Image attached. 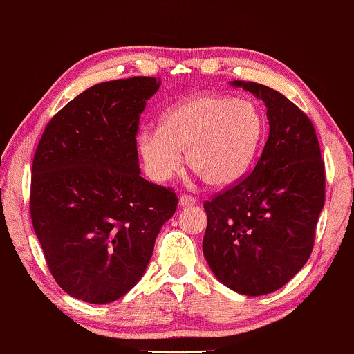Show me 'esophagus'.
Instances as JSON below:
<instances>
[{
  "label": "esophagus",
  "mask_w": 354,
  "mask_h": 354,
  "mask_svg": "<svg viewBox=\"0 0 354 354\" xmlns=\"http://www.w3.org/2000/svg\"><path fill=\"white\" fill-rule=\"evenodd\" d=\"M194 203L195 198L191 197V195H181V197H179V207H191Z\"/></svg>",
  "instance_id": "obj_1"
}]
</instances>
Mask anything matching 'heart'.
Here are the masks:
<instances>
[{
	"instance_id": "b5f03b06",
	"label": "heart",
	"mask_w": 354,
	"mask_h": 354,
	"mask_svg": "<svg viewBox=\"0 0 354 354\" xmlns=\"http://www.w3.org/2000/svg\"><path fill=\"white\" fill-rule=\"evenodd\" d=\"M266 122L251 100L197 95L163 115L160 129L143 130L138 146L146 170L163 183L187 165L208 186L224 187L245 175L263 138Z\"/></svg>"
}]
</instances>
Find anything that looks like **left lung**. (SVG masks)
I'll return each instance as SVG.
<instances>
[{
  "label": "left lung",
  "instance_id": "obj_1",
  "mask_svg": "<svg viewBox=\"0 0 354 354\" xmlns=\"http://www.w3.org/2000/svg\"><path fill=\"white\" fill-rule=\"evenodd\" d=\"M266 103L268 138L254 168L203 203V254L216 278L245 295L283 288L308 261L326 173L308 115L273 88L232 82Z\"/></svg>",
  "mask_w": 354,
  "mask_h": 354
}]
</instances>
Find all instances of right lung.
Returning a JSON list of instances; mask_svg holds the SVG:
<instances>
[{"label": "right lung", "instance_id": "1", "mask_svg": "<svg viewBox=\"0 0 354 354\" xmlns=\"http://www.w3.org/2000/svg\"><path fill=\"white\" fill-rule=\"evenodd\" d=\"M156 77L102 82L46 125L31 167L30 214L52 277L71 297L109 304L145 275L173 189L140 176V114Z\"/></svg>", "mask_w": 354, "mask_h": 354}]
</instances>
